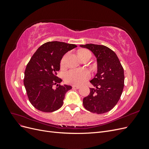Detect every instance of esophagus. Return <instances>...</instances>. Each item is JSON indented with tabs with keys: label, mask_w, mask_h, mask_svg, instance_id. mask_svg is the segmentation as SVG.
I'll list each match as a JSON object with an SVG mask.
<instances>
[{
	"label": "esophagus",
	"mask_w": 149,
	"mask_h": 149,
	"mask_svg": "<svg viewBox=\"0 0 149 149\" xmlns=\"http://www.w3.org/2000/svg\"><path fill=\"white\" fill-rule=\"evenodd\" d=\"M72 87H73L74 89H79L80 88L79 86H77V85H73Z\"/></svg>",
	"instance_id": "34e87169"
}]
</instances>
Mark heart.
Here are the masks:
<instances>
[{"label":"heart","instance_id":"1","mask_svg":"<svg viewBox=\"0 0 149 149\" xmlns=\"http://www.w3.org/2000/svg\"><path fill=\"white\" fill-rule=\"evenodd\" d=\"M89 52V51L83 49L81 50L79 53H84ZM65 58H63L61 61V66L64 65ZM91 77V73L86 69H73L69 70L65 74V82L74 85H81L86 81H87Z\"/></svg>","mask_w":149,"mask_h":149}]
</instances>
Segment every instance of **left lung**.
<instances>
[{
	"label": "left lung",
	"instance_id": "left-lung-1",
	"mask_svg": "<svg viewBox=\"0 0 149 149\" xmlns=\"http://www.w3.org/2000/svg\"><path fill=\"white\" fill-rule=\"evenodd\" d=\"M91 51L97 60V70L90 83L96 88L83 98L85 109L96 114L111 111L119 101L124 86V69L116 54L108 47L95 44L81 45Z\"/></svg>",
	"mask_w": 149,
	"mask_h": 149
}]
</instances>
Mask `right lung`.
I'll return each mask as SVG.
<instances>
[{
    "mask_svg": "<svg viewBox=\"0 0 149 149\" xmlns=\"http://www.w3.org/2000/svg\"><path fill=\"white\" fill-rule=\"evenodd\" d=\"M76 45L57 41L40 46L31 58L25 71L24 86L29 100L36 109L45 112L55 111L62 106L65 94L71 86H61L62 80L56 76L60 61ZM57 87L53 88V86Z\"/></svg>",
    "mask_w": 149,
    "mask_h": 149,
    "instance_id": "obj_1",
    "label": "right lung"
}]
</instances>
